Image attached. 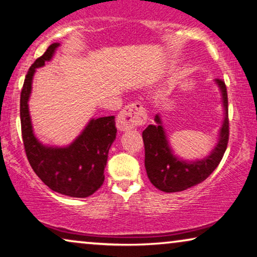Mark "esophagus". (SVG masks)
<instances>
[{
	"label": "esophagus",
	"instance_id": "34e87169",
	"mask_svg": "<svg viewBox=\"0 0 257 257\" xmlns=\"http://www.w3.org/2000/svg\"><path fill=\"white\" fill-rule=\"evenodd\" d=\"M147 122V111L139 102L128 104L124 107L116 117V127L121 132H128Z\"/></svg>",
	"mask_w": 257,
	"mask_h": 257
}]
</instances>
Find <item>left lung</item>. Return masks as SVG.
Returning a JSON list of instances; mask_svg holds the SVG:
<instances>
[{
    "label": "left lung",
    "mask_w": 257,
    "mask_h": 257,
    "mask_svg": "<svg viewBox=\"0 0 257 257\" xmlns=\"http://www.w3.org/2000/svg\"><path fill=\"white\" fill-rule=\"evenodd\" d=\"M222 95L225 120L220 129L219 141L209 156L200 161L186 162L175 156L169 146L162 121L155 116L156 125L149 124L143 130L142 137L146 150L144 164L151 184L163 192H180L196 186L207 178L221 162L229 137L228 97L225 81L215 79Z\"/></svg>",
    "instance_id": "8db88e82"
}]
</instances>
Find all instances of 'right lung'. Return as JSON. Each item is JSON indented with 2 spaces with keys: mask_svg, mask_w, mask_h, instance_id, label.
Wrapping results in <instances>:
<instances>
[{
  "mask_svg": "<svg viewBox=\"0 0 257 257\" xmlns=\"http://www.w3.org/2000/svg\"><path fill=\"white\" fill-rule=\"evenodd\" d=\"M59 46L53 43L29 68L21 92V127L25 154L36 175L55 192L73 198H86L100 189L104 180L108 151L116 137L114 116L92 118L80 135L64 148L43 146L36 139L29 114L36 68L51 59Z\"/></svg>",
  "mask_w": 257,
  "mask_h": 257,
  "instance_id": "add662e5",
  "label": "right lung"
}]
</instances>
